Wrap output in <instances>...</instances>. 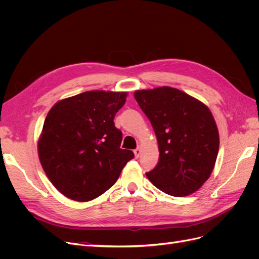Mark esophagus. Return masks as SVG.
I'll list each match as a JSON object with an SVG mask.
<instances>
[{
    "label": "esophagus",
    "mask_w": 259,
    "mask_h": 259,
    "mask_svg": "<svg viewBox=\"0 0 259 259\" xmlns=\"http://www.w3.org/2000/svg\"><path fill=\"white\" fill-rule=\"evenodd\" d=\"M134 154H135V158H138V156L140 155V148L138 147L136 150H134Z\"/></svg>",
    "instance_id": "34e87169"
}]
</instances>
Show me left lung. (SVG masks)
<instances>
[{"mask_svg":"<svg viewBox=\"0 0 259 259\" xmlns=\"http://www.w3.org/2000/svg\"><path fill=\"white\" fill-rule=\"evenodd\" d=\"M134 97L150 120L160 151L148 179L173 197L199 190L214 169L219 149L218 128L208 107L169 86L138 90Z\"/></svg>","mask_w":259,"mask_h":259,"instance_id":"1","label":"left lung"}]
</instances>
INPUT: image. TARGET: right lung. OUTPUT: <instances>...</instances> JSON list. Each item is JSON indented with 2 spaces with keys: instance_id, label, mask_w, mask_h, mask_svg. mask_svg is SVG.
I'll list each match as a JSON object with an SVG mask.
<instances>
[{
  "instance_id": "right-lung-1",
  "label": "right lung",
  "mask_w": 259,
  "mask_h": 259,
  "mask_svg": "<svg viewBox=\"0 0 259 259\" xmlns=\"http://www.w3.org/2000/svg\"><path fill=\"white\" fill-rule=\"evenodd\" d=\"M126 97L127 92L89 91L51 108L37 153L46 176L65 197L77 202L96 199L134 158L133 151L120 148L122 132L113 122Z\"/></svg>"
}]
</instances>
